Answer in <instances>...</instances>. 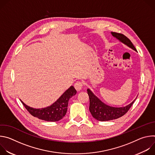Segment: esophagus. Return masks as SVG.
<instances>
[{
	"label": "esophagus",
	"mask_w": 155,
	"mask_h": 155,
	"mask_svg": "<svg viewBox=\"0 0 155 155\" xmlns=\"http://www.w3.org/2000/svg\"><path fill=\"white\" fill-rule=\"evenodd\" d=\"M83 86V83H82L81 81H77V82L75 83V84H74V87L75 88V90H76L77 91H80V90L82 89Z\"/></svg>",
	"instance_id": "34e87169"
}]
</instances>
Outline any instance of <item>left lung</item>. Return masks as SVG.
Segmentation results:
<instances>
[{
	"label": "left lung",
	"mask_w": 155,
	"mask_h": 155,
	"mask_svg": "<svg viewBox=\"0 0 155 155\" xmlns=\"http://www.w3.org/2000/svg\"><path fill=\"white\" fill-rule=\"evenodd\" d=\"M111 33L113 36L124 43L125 45L137 51L133 44L126 36L120 33L114 32ZM87 91L90 97V111L94 118L101 121L112 120L123 116L128 112L136 100L124 107H113L108 106L101 101L89 89L87 90Z\"/></svg>",
	"instance_id": "left-lung-1"
}]
</instances>
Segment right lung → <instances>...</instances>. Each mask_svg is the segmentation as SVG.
<instances>
[{
	"label": "right lung",
	"instance_id": "add662e5",
	"mask_svg": "<svg viewBox=\"0 0 155 155\" xmlns=\"http://www.w3.org/2000/svg\"><path fill=\"white\" fill-rule=\"evenodd\" d=\"M77 91L74 86H71L53 104L44 108L36 109L28 107L21 101L22 104L33 117L47 121H58L61 120L68 110L69 100L75 95Z\"/></svg>",
	"mask_w": 155,
	"mask_h": 155
}]
</instances>
